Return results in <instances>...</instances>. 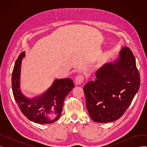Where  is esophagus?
<instances>
[{
	"mask_svg": "<svg viewBox=\"0 0 147 147\" xmlns=\"http://www.w3.org/2000/svg\"><path fill=\"white\" fill-rule=\"evenodd\" d=\"M83 79H84V78H83V76L82 75L78 76L76 77V80H75L76 84H78V85H79V84H80L83 82Z\"/></svg>",
	"mask_w": 147,
	"mask_h": 147,
	"instance_id": "esophagus-1",
	"label": "esophagus"
}]
</instances>
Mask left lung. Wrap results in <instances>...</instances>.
<instances>
[{"mask_svg": "<svg viewBox=\"0 0 147 147\" xmlns=\"http://www.w3.org/2000/svg\"><path fill=\"white\" fill-rule=\"evenodd\" d=\"M96 80L84 85L86 107L92 120L105 123L125 113L140 86V76L132 52L123 47L117 57L96 71Z\"/></svg>", "mask_w": 147, "mask_h": 147, "instance_id": "left-lung-1", "label": "left lung"}]
</instances>
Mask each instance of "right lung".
<instances>
[{"mask_svg": "<svg viewBox=\"0 0 147 147\" xmlns=\"http://www.w3.org/2000/svg\"><path fill=\"white\" fill-rule=\"evenodd\" d=\"M26 56L22 52L15 61L12 74V88L13 97L22 113L34 123L49 124L58 120L63 110L64 99L74 87L69 79H55L51 86L43 93L28 98L20 88L22 60Z\"/></svg>", "mask_w": 147, "mask_h": 147, "instance_id": "obj_1", "label": "right lung"}]
</instances>
